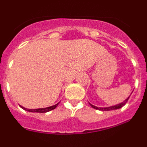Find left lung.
Segmentation results:
<instances>
[{
    "label": "left lung",
    "instance_id": "left-lung-1",
    "mask_svg": "<svg viewBox=\"0 0 147 147\" xmlns=\"http://www.w3.org/2000/svg\"><path fill=\"white\" fill-rule=\"evenodd\" d=\"M129 96L128 97V98H127V99H125L123 102H121V103L119 104V105H114V106H111V107H96V106H94V105H91V104H90V106H91L93 108L96 109V110H102V111H109V110H117V109H119V108H121L123 106H124V105H126V103L127 102V101H128V99H129Z\"/></svg>",
    "mask_w": 147,
    "mask_h": 147
}]
</instances>
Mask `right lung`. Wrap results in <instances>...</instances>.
Segmentation results:
<instances>
[{"label":"right lung","mask_w":147,"mask_h":147,"mask_svg":"<svg viewBox=\"0 0 147 147\" xmlns=\"http://www.w3.org/2000/svg\"><path fill=\"white\" fill-rule=\"evenodd\" d=\"M58 105H59V103L57 104V105H53V106H51V107H45V108H39V109H33V110H31V109L25 108V107H22V106H20V107H21V108H23V110H26V111H28V112H32V113H47V112H49V111H51V110H54V109H55L56 107H57Z\"/></svg>","instance_id":"1"}]
</instances>
